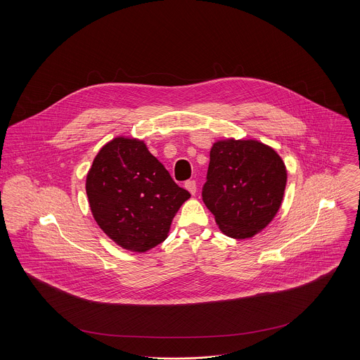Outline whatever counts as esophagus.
<instances>
[{"label":"esophagus","instance_id":"34e87169","mask_svg":"<svg viewBox=\"0 0 360 360\" xmlns=\"http://www.w3.org/2000/svg\"><path fill=\"white\" fill-rule=\"evenodd\" d=\"M184 187L190 191V194L195 195V193H197V183H195L194 180H187L186 184H184Z\"/></svg>","mask_w":360,"mask_h":360}]
</instances>
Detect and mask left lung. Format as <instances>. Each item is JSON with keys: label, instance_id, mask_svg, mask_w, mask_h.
Returning a JSON list of instances; mask_svg holds the SVG:
<instances>
[{"label": "left lung", "instance_id": "1", "mask_svg": "<svg viewBox=\"0 0 360 360\" xmlns=\"http://www.w3.org/2000/svg\"><path fill=\"white\" fill-rule=\"evenodd\" d=\"M285 183L284 162L273 148L254 140L217 141L202 200L226 236L250 238L276 216Z\"/></svg>", "mask_w": 360, "mask_h": 360}]
</instances>
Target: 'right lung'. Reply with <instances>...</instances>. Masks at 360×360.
<instances>
[{
    "label": "right lung",
    "mask_w": 360,
    "mask_h": 360,
    "mask_svg": "<svg viewBox=\"0 0 360 360\" xmlns=\"http://www.w3.org/2000/svg\"><path fill=\"white\" fill-rule=\"evenodd\" d=\"M86 191L103 233L136 252L163 243L176 212L191 197L143 141L124 137L112 140L96 156Z\"/></svg>",
    "instance_id": "1"
}]
</instances>
